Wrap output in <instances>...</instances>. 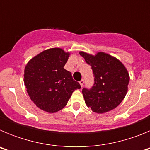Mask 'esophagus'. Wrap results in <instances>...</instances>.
Returning a JSON list of instances; mask_svg holds the SVG:
<instances>
[{
    "mask_svg": "<svg viewBox=\"0 0 150 150\" xmlns=\"http://www.w3.org/2000/svg\"><path fill=\"white\" fill-rule=\"evenodd\" d=\"M79 84H80V86H81L83 87V84H84V80H83V79L80 80V82H79Z\"/></svg>",
    "mask_w": 150,
    "mask_h": 150,
    "instance_id": "34e87169",
    "label": "esophagus"
}]
</instances>
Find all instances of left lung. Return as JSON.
Here are the masks:
<instances>
[{"label": "left lung", "mask_w": 150, "mask_h": 150, "mask_svg": "<svg viewBox=\"0 0 150 150\" xmlns=\"http://www.w3.org/2000/svg\"><path fill=\"white\" fill-rule=\"evenodd\" d=\"M79 55L91 66L95 83L90 89L82 90L87 107L98 113L116 108L128 91L130 77L127 69L116 58L99 52L95 55L79 52Z\"/></svg>", "instance_id": "obj_1"}]
</instances>
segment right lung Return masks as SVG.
Masks as SVG:
<instances>
[{
    "label": "right lung",
    "instance_id": "obj_1",
    "mask_svg": "<svg viewBox=\"0 0 150 150\" xmlns=\"http://www.w3.org/2000/svg\"><path fill=\"white\" fill-rule=\"evenodd\" d=\"M70 56L62 49L43 51L25 67L24 83L30 100L40 109L56 112L65 107L74 90L81 88L64 68Z\"/></svg>",
    "mask_w": 150,
    "mask_h": 150
}]
</instances>
